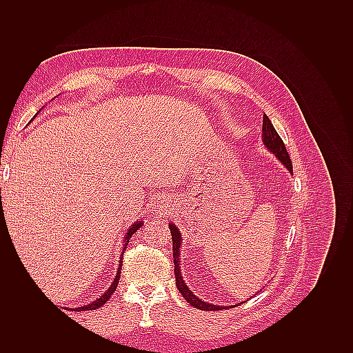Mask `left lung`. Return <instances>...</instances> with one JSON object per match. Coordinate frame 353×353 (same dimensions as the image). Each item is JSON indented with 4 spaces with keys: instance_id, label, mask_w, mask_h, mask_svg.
<instances>
[{
    "instance_id": "1",
    "label": "left lung",
    "mask_w": 353,
    "mask_h": 353,
    "mask_svg": "<svg viewBox=\"0 0 353 353\" xmlns=\"http://www.w3.org/2000/svg\"><path fill=\"white\" fill-rule=\"evenodd\" d=\"M262 140L263 144L266 145V148H270V150L279 157L280 162L290 170L293 174V165H292V160L290 156L287 153V148L281 140V137L279 135V132L275 131V128L272 125V122L270 121V117L263 114V123H262ZM169 230L170 234H172V252H174V265H175V281H176V287L179 293L183 294V297L185 301L193 305L196 309H200V311H221V309L227 306H216V305H212L208 303L205 301H201L196 294H193V292L190 290V288L185 285L183 275H181V270H179V245H181V232L178 231V228L174 225V223H169ZM245 302V301H244Z\"/></svg>"
}]
</instances>
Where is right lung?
Masks as SVG:
<instances>
[{
	"label": "right lung",
	"instance_id": "add662e5",
	"mask_svg": "<svg viewBox=\"0 0 353 353\" xmlns=\"http://www.w3.org/2000/svg\"><path fill=\"white\" fill-rule=\"evenodd\" d=\"M143 225V222L141 221H138V222H135L134 225H131V228L128 230V232H126V236H125V248L128 245V243H130V240H131V237H132V234L140 228ZM125 248H123V252H125ZM123 256V254H122ZM121 270H122V261L119 262V268H117V272H116V276H114V280H113V283H112V285L109 287V290L105 292L101 297H99L97 301H94V302H91L90 305H85V306H81V307H78L79 311H94V309H97V307H100V306H103L105 302L109 301L110 299V296L114 293V290H116V287H117V283H119V279H121Z\"/></svg>",
	"mask_w": 353,
	"mask_h": 353
}]
</instances>
